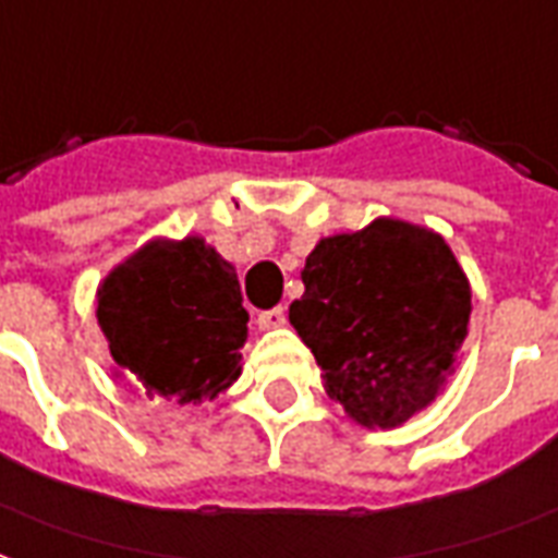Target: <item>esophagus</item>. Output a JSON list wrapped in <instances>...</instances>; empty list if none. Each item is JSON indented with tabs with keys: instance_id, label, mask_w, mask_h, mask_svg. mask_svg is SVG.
<instances>
[{
	"instance_id": "34e87169",
	"label": "esophagus",
	"mask_w": 558,
	"mask_h": 558,
	"mask_svg": "<svg viewBox=\"0 0 558 558\" xmlns=\"http://www.w3.org/2000/svg\"><path fill=\"white\" fill-rule=\"evenodd\" d=\"M257 325L263 328V331H278V328H283V325H287V313H283V307H275V311L259 313Z\"/></svg>"
}]
</instances>
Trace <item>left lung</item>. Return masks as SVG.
Returning a JSON list of instances; mask_svg holds the SVG:
<instances>
[{"instance_id": "8db88e82", "label": "left lung", "mask_w": 558, "mask_h": 558, "mask_svg": "<svg viewBox=\"0 0 558 558\" xmlns=\"http://www.w3.org/2000/svg\"><path fill=\"white\" fill-rule=\"evenodd\" d=\"M290 322L325 393L363 428H396L444 393L468 337L470 280L447 239L375 218L316 242Z\"/></svg>"}]
</instances>
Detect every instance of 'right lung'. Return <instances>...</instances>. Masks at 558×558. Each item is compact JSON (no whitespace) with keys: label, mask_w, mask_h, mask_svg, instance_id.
I'll use <instances>...</instances> for the list:
<instances>
[{"label":"right lung","mask_w":558,"mask_h":558,"mask_svg":"<svg viewBox=\"0 0 558 558\" xmlns=\"http://www.w3.org/2000/svg\"><path fill=\"white\" fill-rule=\"evenodd\" d=\"M114 378L147 399L201 405L242 375L247 311L236 268L206 239H150L97 287Z\"/></svg>","instance_id":"right-lung-1"}]
</instances>
